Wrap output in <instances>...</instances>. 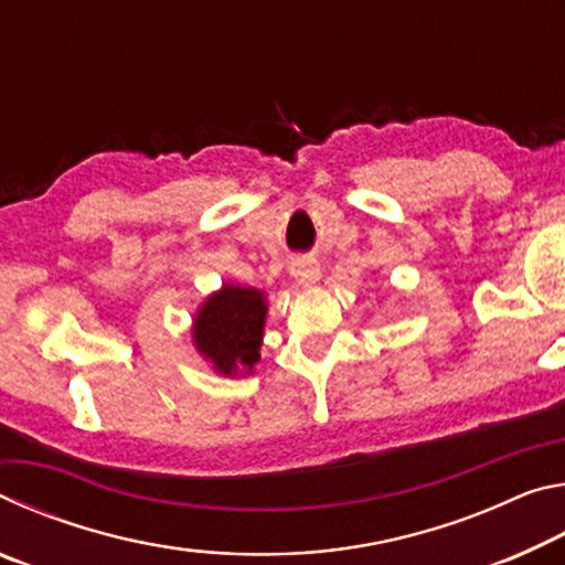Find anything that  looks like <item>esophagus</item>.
<instances>
[{"label": "esophagus", "instance_id": "esophagus-1", "mask_svg": "<svg viewBox=\"0 0 565 565\" xmlns=\"http://www.w3.org/2000/svg\"><path fill=\"white\" fill-rule=\"evenodd\" d=\"M289 269L299 286H313L321 279V266L317 259H306V256H301V259L291 262Z\"/></svg>", "mask_w": 565, "mask_h": 565}]
</instances>
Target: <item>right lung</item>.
Segmentation results:
<instances>
[{
	"instance_id": "obj_1",
	"label": "right lung",
	"mask_w": 565,
	"mask_h": 565,
	"mask_svg": "<svg viewBox=\"0 0 565 565\" xmlns=\"http://www.w3.org/2000/svg\"><path fill=\"white\" fill-rule=\"evenodd\" d=\"M269 301L254 286L222 284L194 313L191 341L199 356L212 363L218 376H248L262 359V341Z\"/></svg>"
}]
</instances>
